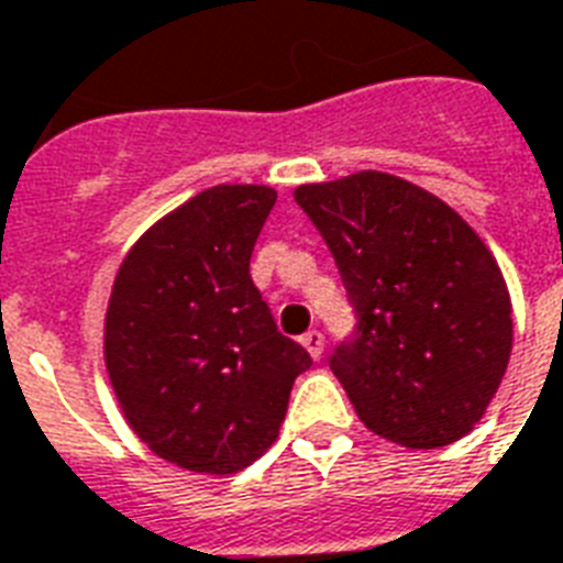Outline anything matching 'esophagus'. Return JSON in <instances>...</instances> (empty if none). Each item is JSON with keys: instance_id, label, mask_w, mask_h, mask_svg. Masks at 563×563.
<instances>
[{"instance_id": "obj_1", "label": "esophagus", "mask_w": 563, "mask_h": 563, "mask_svg": "<svg viewBox=\"0 0 563 563\" xmlns=\"http://www.w3.org/2000/svg\"><path fill=\"white\" fill-rule=\"evenodd\" d=\"M300 345L310 351L312 360H319L321 351H324V333H321V330H307V333L300 336Z\"/></svg>"}]
</instances>
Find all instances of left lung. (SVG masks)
<instances>
[{"label": "left lung", "instance_id": "obj_1", "mask_svg": "<svg viewBox=\"0 0 563 563\" xmlns=\"http://www.w3.org/2000/svg\"><path fill=\"white\" fill-rule=\"evenodd\" d=\"M328 242L357 328L330 368L368 431L405 449L470 434L514 342L499 265L461 214L393 174L295 188Z\"/></svg>", "mask_w": 563, "mask_h": 563}]
</instances>
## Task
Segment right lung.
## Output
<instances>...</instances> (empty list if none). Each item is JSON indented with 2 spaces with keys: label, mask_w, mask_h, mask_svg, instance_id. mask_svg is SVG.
I'll return each instance as SVG.
<instances>
[{
  "label": "right lung",
  "mask_w": 563,
  "mask_h": 563,
  "mask_svg": "<svg viewBox=\"0 0 563 563\" xmlns=\"http://www.w3.org/2000/svg\"><path fill=\"white\" fill-rule=\"evenodd\" d=\"M274 203L268 186L206 188L132 244L111 286L106 368L120 410L183 470L233 475L263 457L312 366L251 280Z\"/></svg>",
  "instance_id": "1"
}]
</instances>
